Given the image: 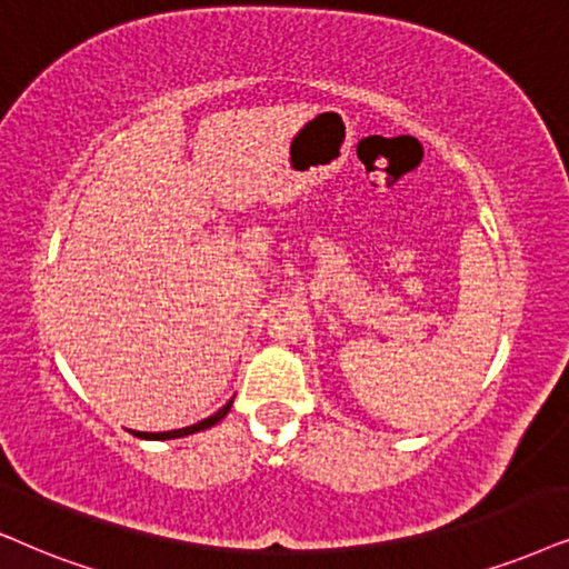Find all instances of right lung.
<instances>
[{
	"label": "right lung",
	"instance_id": "add662e5",
	"mask_svg": "<svg viewBox=\"0 0 569 569\" xmlns=\"http://www.w3.org/2000/svg\"><path fill=\"white\" fill-rule=\"evenodd\" d=\"M231 405H233V399L228 401V405L222 407V409H218V412L207 417V420L197 422V426H189V428H178V430H164V433H141V430H133V436H139V438H147V441H168V438H183V436L199 433V430H207V428L218 426V422L222 420V417H226L228 412H231Z\"/></svg>",
	"mask_w": 569,
	"mask_h": 569
}]
</instances>
